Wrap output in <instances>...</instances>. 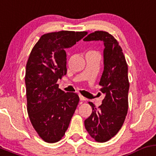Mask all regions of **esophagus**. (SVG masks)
<instances>
[{"label":"esophagus","instance_id":"esophagus-1","mask_svg":"<svg viewBox=\"0 0 156 156\" xmlns=\"http://www.w3.org/2000/svg\"><path fill=\"white\" fill-rule=\"evenodd\" d=\"M79 97H80V100H82V101H84V100H85V98H84V97H83V95L80 94V95H79Z\"/></svg>","mask_w":156,"mask_h":156}]
</instances>
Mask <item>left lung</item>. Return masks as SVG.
I'll use <instances>...</instances> for the list:
<instances>
[{"mask_svg": "<svg viewBox=\"0 0 156 156\" xmlns=\"http://www.w3.org/2000/svg\"><path fill=\"white\" fill-rule=\"evenodd\" d=\"M83 41H101L105 47L104 68L99 83L103 87L100 91L105 97L98 108L90 102L92 113L85 120L87 132L96 141L102 143L118 133L127 115L129 88L128 66L118 41L107 32L95 31Z\"/></svg>", "mask_w": 156, "mask_h": 156, "instance_id": "obj_1", "label": "left lung"}]
</instances>
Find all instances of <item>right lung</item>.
Returning <instances> with one entry per match:
<instances>
[{
  "label": "right lung",
  "instance_id": "obj_1",
  "mask_svg": "<svg viewBox=\"0 0 156 156\" xmlns=\"http://www.w3.org/2000/svg\"><path fill=\"white\" fill-rule=\"evenodd\" d=\"M87 32L47 33L32 50L26 65L27 112L32 125L48 143L64 136L76 110L79 96L58 88L57 81L67 73L65 49L81 40Z\"/></svg>",
  "mask_w": 156,
  "mask_h": 156
}]
</instances>
